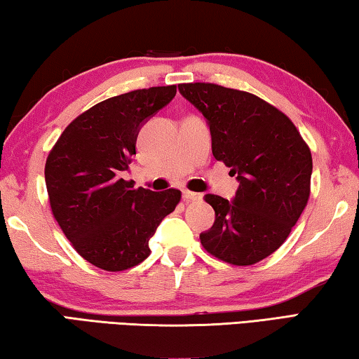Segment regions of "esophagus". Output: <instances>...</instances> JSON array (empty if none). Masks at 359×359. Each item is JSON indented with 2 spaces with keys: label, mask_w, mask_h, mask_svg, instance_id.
I'll use <instances>...</instances> for the list:
<instances>
[{
  "label": "esophagus",
  "mask_w": 359,
  "mask_h": 359,
  "mask_svg": "<svg viewBox=\"0 0 359 359\" xmlns=\"http://www.w3.org/2000/svg\"><path fill=\"white\" fill-rule=\"evenodd\" d=\"M184 199H185V201H190V203H199V201H203V194L185 190L184 191Z\"/></svg>",
  "instance_id": "obj_1"
}]
</instances>
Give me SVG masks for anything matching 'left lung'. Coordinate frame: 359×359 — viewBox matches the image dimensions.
Returning <instances> with one entry per match:
<instances>
[{"label": "left lung", "mask_w": 359, "mask_h": 359, "mask_svg": "<svg viewBox=\"0 0 359 359\" xmlns=\"http://www.w3.org/2000/svg\"><path fill=\"white\" fill-rule=\"evenodd\" d=\"M208 120L215 160L238 175L233 201L205 194L214 226L199 239L215 258L250 266L280 247L311 196L312 154L287 115L257 95L217 83H180Z\"/></svg>", "instance_id": "8db88e82"}]
</instances>
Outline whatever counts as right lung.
Listing matches in <instances>:
<instances>
[{"label": "right lung", "instance_id": "right-lung-1", "mask_svg": "<svg viewBox=\"0 0 359 359\" xmlns=\"http://www.w3.org/2000/svg\"><path fill=\"white\" fill-rule=\"evenodd\" d=\"M175 85L104 100L66 126L46 161L52 214L76 252L100 269H130L149 257V241L179 204L174 188H135L120 174L136 155L141 126L172 101Z\"/></svg>", "mask_w": 359, "mask_h": 359}]
</instances>
